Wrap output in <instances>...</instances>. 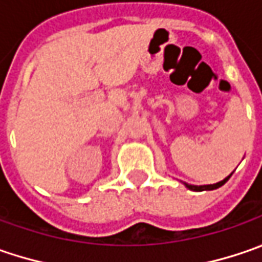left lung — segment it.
<instances>
[{
    "instance_id": "left-lung-1",
    "label": "left lung",
    "mask_w": 262,
    "mask_h": 262,
    "mask_svg": "<svg viewBox=\"0 0 262 262\" xmlns=\"http://www.w3.org/2000/svg\"><path fill=\"white\" fill-rule=\"evenodd\" d=\"M230 176H232V174H230ZM230 176H227L224 180L219 182V183H214V185H204V186H193V185H188V183H185V185H186V188L190 189V190H198V192H201V190H212V189H217L220 188V186H223V185L230 179Z\"/></svg>"
}]
</instances>
